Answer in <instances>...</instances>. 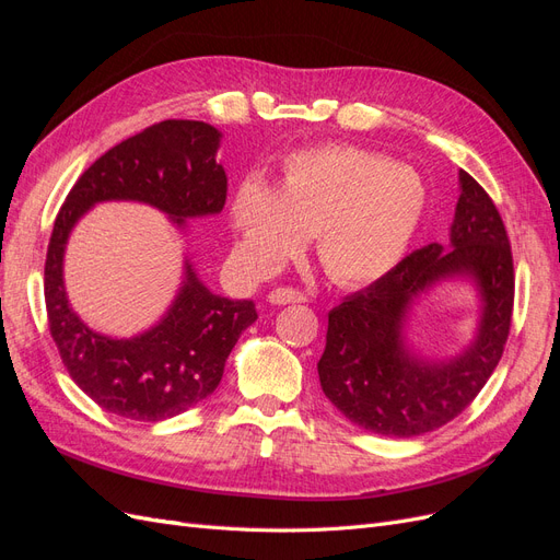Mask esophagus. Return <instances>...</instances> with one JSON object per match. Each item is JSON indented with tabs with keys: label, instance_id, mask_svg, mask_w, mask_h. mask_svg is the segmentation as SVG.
Masks as SVG:
<instances>
[{
	"label": "esophagus",
	"instance_id": "esophagus-1",
	"mask_svg": "<svg viewBox=\"0 0 560 560\" xmlns=\"http://www.w3.org/2000/svg\"><path fill=\"white\" fill-rule=\"evenodd\" d=\"M268 301L273 303V306H284V303H303L306 296L299 290H292V287H276V290L268 294Z\"/></svg>",
	"mask_w": 560,
	"mask_h": 560
}]
</instances>
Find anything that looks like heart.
<instances>
[{
	"label": "heart",
	"instance_id": "obj_1",
	"mask_svg": "<svg viewBox=\"0 0 560 560\" xmlns=\"http://www.w3.org/2000/svg\"><path fill=\"white\" fill-rule=\"evenodd\" d=\"M428 208V186L409 165L360 147H315L292 154L276 189L245 177L229 200L243 261L273 270L315 233L317 259L343 284H364L393 270L409 249Z\"/></svg>",
	"mask_w": 560,
	"mask_h": 560
}]
</instances>
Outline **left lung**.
<instances>
[{"mask_svg":"<svg viewBox=\"0 0 560 560\" xmlns=\"http://www.w3.org/2000/svg\"><path fill=\"white\" fill-rule=\"evenodd\" d=\"M460 179L451 243L416 249L366 290L329 311L317 362L322 393L350 422L409 439L463 413L493 374L510 336L514 264L502 217L479 182ZM467 279L480 299L472 341L451 359H428L410 341V315L434 285Z\"/></svg>","mask_w":560,"mask_h":560,"instance_id":"left-lung-1","label":"left lung"}]
</instances>
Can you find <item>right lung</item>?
Instances as JSON below:
<instances>
[{
  "label": "right lung",
  "instance_id": "right-lung-1",
  "mask_svg": "<svg viewBox=\"0 0 560 560\" xmlns=\"http://www.w3.org/2000/svg\"><path fill=\"white\" fill-rule=\"evenodd\" d=\"M222 132L202 121L167 118L100 156L72 186L50 233L44 296L50 336L72 381L105 411L156 422L208 399L241 334L257 319L252 299L208 290L189 257L171 306L149 329L116 338L83 322L65 290V249L81 217L97 202L156 208L186 233V219L219 214L226 173L217 163Z\"/></svg>",
  "mask_w": 560,
  "mask_h": 560
}]
</instances>
